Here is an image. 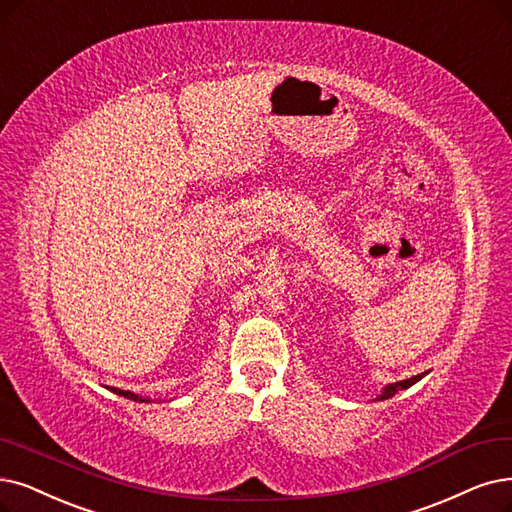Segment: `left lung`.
<instances>
[{
  "mask_svg": "<svg viewBox=\"0 0 512 512\" xmlns=\"http://www.w3.org/2000/svg\"><path fill=\"white\" fill-rule=\"evenodd\" d=\"M426 374H428V372H422V374H418V376L405 378V380H399V382H393V384H386V386L382 388V393H380V395H378L374 401H384V399H391L395 393H399V391H405V388H410L412 384H416L418 380H422Z\"/></svg>",
  "mask_w": 512,
  "mask_h": 512,
  "instance_id": "left-lung-1",
  "label": "left lung"
}]
</instances>
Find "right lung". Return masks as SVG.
Wrapping results in <instances>:
<instances>
[{
  "mask_svg": "<svg viewBox=\"0 0 512 512\" xmlns=\"http://www.w3.org/2000/svg\"><path fill=\"white\" fill-rule=\"evenodd\" d=\"M111 391L115 393V395H119V397H126V399H132V401H147V403H151V399L149 397H140V395H134V393H130V391H121V388H111Z\"/></svg>",
  "mask_w": 512,
  "mask_h": 512,
  "instance_id": "right-lung-1",
  "label": "right lung"
}]
</instances>
